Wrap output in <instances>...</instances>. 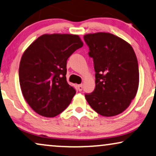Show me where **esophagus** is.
Segmentation results:
<instances>
[{"mask_svg":"<svg viewBox=\"0 0 156 156\" xmlns=\"http://www.w3.org/2000/svg\"><path fill=\"white\" fill-rule=\"evenodd\" d=\"M78 89L79 91H81L83 90V85L82 84L78 85Z\"/></svg>","mask_w":156,"mask_h":156,"instance_id":"1","label":"esophagus"}]
</instances>
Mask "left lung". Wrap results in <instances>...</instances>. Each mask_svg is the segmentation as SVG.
<instances>
[{"mask_svg":"<svg viewBox=\"0 0 156 156\" xmlns=\"http://www.w3.org/2000/svg\"><path fill=\"white\" fill-rule=\"evenodd\" d=\"M95 72V88L86 93L88 104L100 115L121 113L136 96L139 70L136 53L129 43L108 33L85 35Z\"/></svg>","mask_w":156,"mask_h":156,"instance_id":"8db88e82","label":"left lung"}]
</instances>
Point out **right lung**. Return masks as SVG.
<instances>
[{
	"mask_svg": "<svg viewBox=\"0 0 156 156\" xmlns=\"http://www.w3.org/2000/svg\"><path fill=\"white\" fill-rule=\"evenodd\" d=\"M83 43L71 34H45L22 55L19 81L23 97L33 111L55 117L71 102L76 91L66 80L67 60Z\"/></svg>",
	"mask_w": 156,
	"mask_h": 156,
	"instance_id": "obj_1",
	"label": "right lung"
}]
</instances>
